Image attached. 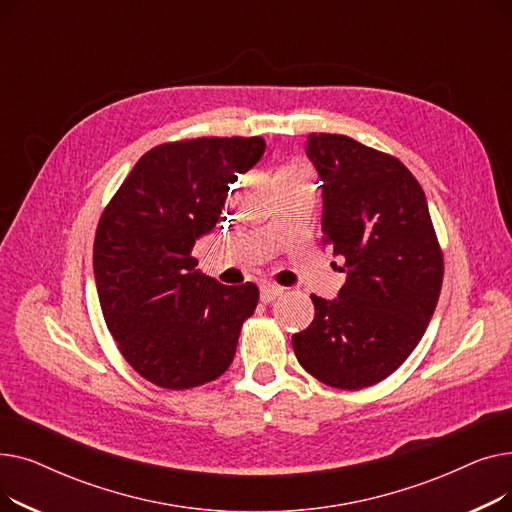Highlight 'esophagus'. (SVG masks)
<instances>
[{
  "mask_svg": "<svg viewBox=\"0 0 512 512\" xmlns=\"http://www.w3.org/2000/svg\"><path fill=\"white\" fill-rule=\"evenodd\" d=\"M284 290L280 288V286H274V284H263L261 286V290H259V299H261V303H272V301H276L280 294H282Z\"/></svg>",
  "mask_w": 512,
  "mask_h": 512,
  "instance_id": "34e87169",
  "label": "esophagus"
}]
</instances>
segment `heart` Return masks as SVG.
<instances>
[{"mask_svg": "<svg viewBox=\"0 0 512 512\" xmlns=\"http://www.w3.org/2000/svg\"><path fill=\"white\" fill-rule=\"evenodd\" d=\"M284 172H307V170H303V168H288V170H284Z\"/></svg>", "mask_w": 512, "mask_h": 512, "instance_id": "1", "label": "heart"}]
</instances>
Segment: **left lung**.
Here are the masks:
<instances>
[{
  "label": "left lung",
  "instance_id": "8db88e82",
  "mask_svg": "<svg viewBox=\"0 0 512 512\" xmlns=\"http://www.w3.org/2000/svg\"><path fill=\"white\" fill-rule=\"evenodd\" d=\"M321 178L324 242L344 259L338 299L311 294V326L292 336L299 363L340 390L386 380L423 338L444 259L425 193L400 159L344 134H309Z\"/></svg>",
  "mask_w": 512,
  "mask_h": 512
}]
</instances>
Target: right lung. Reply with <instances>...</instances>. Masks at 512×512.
<instances>
[{"label":"right lung","instance_id":"obj_1","mask_svg":"<svg viewBox=\"0 0 512 512\" xmlns=\"http://www.w3.org/2000/svg\"><path fill=\"white\" fill-rule=\"evenodd\" d=\"M261 137H201L147 151L107 203L93 245L99 305L118 351L159 388L188 390L230 367L257 307L253 282L224 286L191 255L230 184L261 159Z\"/></svg>","mask_w":512,"mask_h":512}]
</instances>
